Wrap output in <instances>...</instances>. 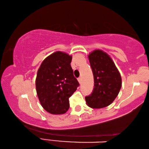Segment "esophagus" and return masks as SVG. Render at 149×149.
I'll use <instances>...</instances> for the list:
<instances>
[{"mask_svg":"<svg viewBox=\"0 0 149 149\" xmlns=\"http://www.w3.org/2000/svg\"><path fill=\"white\" fill-rule=\"evenodd\" d=\"M77 81H78V82L79 83V84H81V78L79 77V78H78V79H77Z\"/></svg>","mask_w":149,"mask_h":149,"instance_id":"1","label":"esophagus"}]
</instances>
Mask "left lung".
<instances>
[{
	"instance_id": "8db88e82",
	"label": "left lung",
	"mask_w": 149,
	"mask_h": 149,
	"mask_svg": "<svg viewBox=\"0 0 149 149\" xmlns=\"http://www.w3.org/2000/svg\"><path fill=\"white\" fill-rule=\"evenodd\" d=\"M94 76L95 87L89 96L85 97L87 105L93 108H102L112 104L122 87V77L114 61L107 52L96 49L88 55Z\"/></svg>"
}]
</instances>
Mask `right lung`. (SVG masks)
<instances>
[{
  "label": "right lung",
  "instance_id": "add662e5",
  "mask_svg": "<svg viewBox=\"0 0 149 149\" xmlns=\"http://www.w3.org/2000/svg\"><path fill=\"white\" fill-rule=\"evenodd\" d=\"M72 56L56 51L42 62L35 86L42 108L52 114H63L70 108L69 98L79 86L70 63Z\"/></svg>",
  "mask_w": 149,
  "mask_h": 149
}]
</instances>
